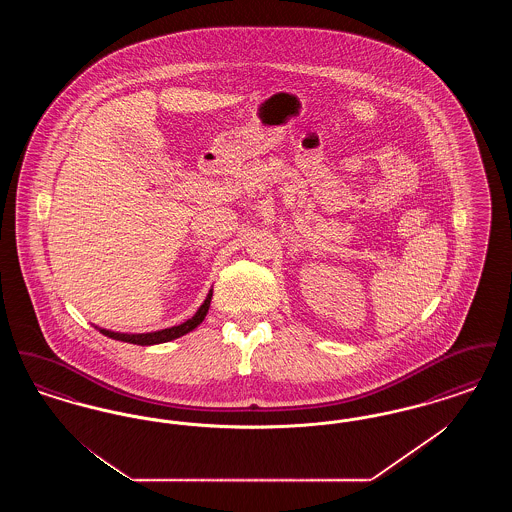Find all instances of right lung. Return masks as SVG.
Listing matches in <instances>:
<instances>
[{"label":"right lung","instance_id":"obj_1","mask_svg":"<svg viewBox=\"0 0 512 512\" xmlns=\"http://www.w3.org/2000/svg\"><path fill=\"white\" fill-rule=\"evenodd\" d=\"M211 297H213V290L209 292V295L205 297L203 305L197 309L194 317L188 318L186 322L178 324V326H172V328H165V330H157V332H147V334H121V332H111V330H105V328H99V332L107 338H113V340L126 341V343H134V345H155V343H165V341L176 340L188 332H192L194 328H197L203 318L209 311V305H211Z\"/></svg>","mask_w":512,"mask_h":512}]
</instances>
